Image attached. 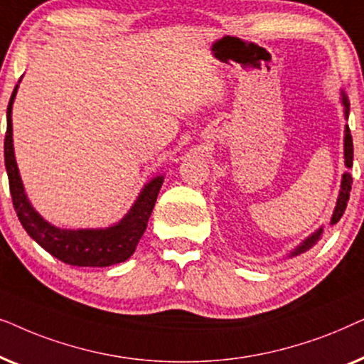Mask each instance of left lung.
Here are the masks:
<instances>
[{
  "label": "left lung",
  "instance_id": "obj_1",
  "mask_svg": "<svg viewBox=\"0 0 364 364\" xmlns=\"http://www.w3.org/2000/svg\"><path fill=\"white\" fill-rule=\"evenodd\" d=\"M341 104H343V111H345V119H348V116H350V101H348L346 94L343 92V91H341ZM343 147H345V166L348 168H351L353 167V139H351L350 127H348V126H345V144H343ZM351 183H353L351 173L350 172L343 173L340 196H338L336 207H335V210H333L330 225H335V223L340 222V218L343 217V213H345L346 205H348V200H350ZM321 233H323V227H320V228H318V230L313 232L311 235H308L305 240L300 243V245H296L290 253H287L285 258L298 257V255H301V253H305V252L310 250V248L315 245L318 240H320Z\"/></svg>",
  "mask_w": 364,
  "mask_h": 364
}]
</instances>
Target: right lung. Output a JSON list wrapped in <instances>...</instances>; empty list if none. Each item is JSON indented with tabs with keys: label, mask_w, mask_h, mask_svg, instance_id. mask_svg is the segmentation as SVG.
Masks as SVG:
<instances>
[{
	"label": "right lung",
	"mask_w": 364,
	"mask_h": 364,
	"mask_svg": "<svg viewBox=\"0 0 364 364\" xmlns=\"http://www.w3.org/2000/svg\"><path fill=\"white\" fill-rule=\"evenodd\" d=\"M16 87L9 99L6 119V137H4V166H6L9 191L14 210L28 235L38 242L44 250L73 267H111L126 262L136 252V247L147 228L149 217L156 205L159 191L164 183V176H156L142 187L141 193L129 208V212L117 223L106 228H61L53 225L39 215L24 192L19 168L13 147V102Z\"/></svg>",
	"instance_id": "add662e5"
}]
</instances>
